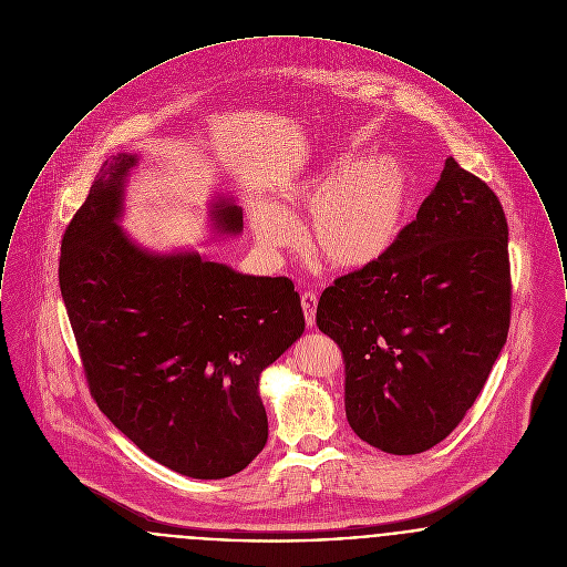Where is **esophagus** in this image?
Returning a JSON list of instances; mask_svg holds the SVG:
<instances>
[{
	"instance_id": "1",
	"label": "esophagus",
	"mask_w": 567,
	"mask_h": 567,
	"mask_svg": "<svg viewBox=\"0 0 567 567\" xmlns=\"http://www.w3.org/2000/svg\"><path fill=\"white\" fill-rule=\"evenodd\" d=\"M300 307L305 313V324L313 327L316 324V311H318V297L313 292H305L300 297Z\"/></svg>"
}]
</instances>
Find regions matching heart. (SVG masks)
Returning <instances> with one entry per match:
<instances>
[{
  "mask_svg": "<svg viewBox=\"0 0 567 567\" xmlns=\"http://www.w3.org/2000/svg\"><path fill=\"white\" fill-rule=\"evenodd\" d=\"M412 196V175L399 157H343L281 189V207L267 200L251 205L249 224L260 245L279 249L295 239V210H309V251L328 269L360 272L396 247Z\"/></svg>",
  "mask_w": 567,
  "mask_h": 567,
  "instance_id": "obj_1",
  "label": "heart"
}]
</instances>
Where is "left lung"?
Here are the masks:
<instances>
[{"mask_svg": "<svg viewBox=\"0 0 567 567\" xmlns=\"http://www.w3.org/2000/svg\"><path fill=\"white\" fill-rule=\"evenodd\" d=\"M316 322L343 354L346 416L362 442L417 454L446 440L509 328L507 221L495 192L447 157L396 247L328 286Z\"/></svg>", "mask_w": 567, "mask_h": 567, "instance_id": "1", "label": "left lung"}]
</instances>
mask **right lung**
<instances>
[{
  "label": "right lung",
  "mask_w": 567,
  "mask_h": 567,
  "mask_svg": "<svg viewBox=\"0 0 567 567\" xmlns=\"http://www.w3.org/2000/svg\"><path fill=\"white\" fill-rule=\"evenodd\" d=\"M136 153L106 159L61 243L60 288L97 408L153 461L219 480L269 440L262 371L305 330L288 277H256L194 249L155 251L120 226ZM213 239L243 233L213 198Z\"/></svg>",
  "instance_id": "right-lung-1"
}]
</instances>
